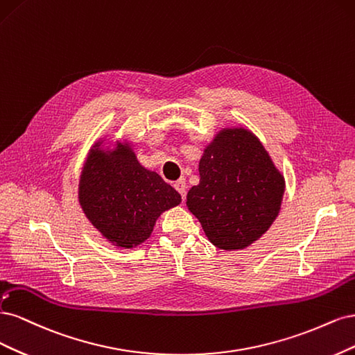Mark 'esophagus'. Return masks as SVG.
Here are the masks:
<instances>
[{"label": "esophagus", "mask_w": 355, "mask_h": 355, "mask_svg": "<svg viewBox=\"0 0 355 355\" xmlns=\"http://www.w3.org/2000/svg\"><path fill=\"white\" fill-rule=\"evenodd\" d=\"M174 187H175V190L181 194L182 198L186 196V180L184 178H180V180H177L175 182H174Z\"/></svg>", "instance_id": "1"}]
</instances>
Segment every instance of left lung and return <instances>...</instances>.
I'll return each instance as SVG.
<instances>
[{"label":"left lung","mask_w":355,"mask_h":355,"mask_svg":"<svg viewBox=\"0 0 355 355\" xmlns=\"http://www.w3.org/2000/svg\"><path fill=\"white\" fill-rule=\"evenodd\" d=\"M199 175L187 207L216 248L243 249L276 220L284 180L252 132L223 130L205 150Z\"/></svg>","instance_id":"1"}]
</instances>
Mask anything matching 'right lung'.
<instances>
[{
  "mask_svg": "<svg viewBox=\"0 0 355 355\" xmlns=\"http://www.w3.org/2000/svg\"><path fill=\"white\" fill-rule=\"evenodd\" d=\"M180 202V193L141 166L128 146L91 150L79 182V203L109 242L121 248L143 243L157 216Z\"/></svg>",
  "mask_w": 355,
  "mask_h": 355,
  "instance_id": "1",
  "label": "right lung"
}]
</instances>
